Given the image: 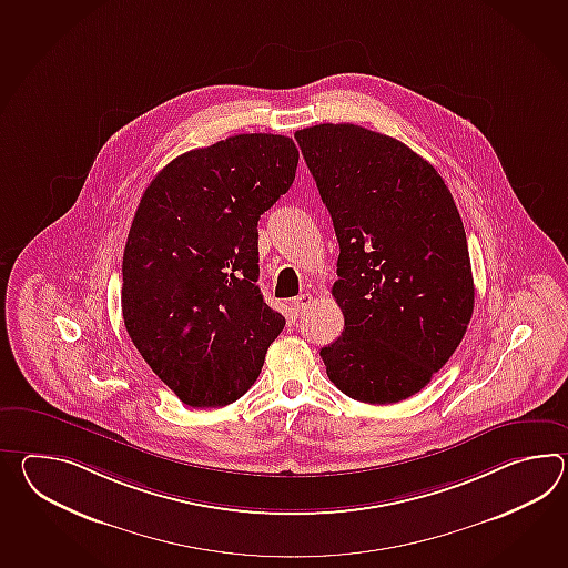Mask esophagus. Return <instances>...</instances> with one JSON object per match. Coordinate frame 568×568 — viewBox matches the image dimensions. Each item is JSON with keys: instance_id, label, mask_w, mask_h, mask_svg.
Returning a JSON list of instances; mask_svg holds the SVG:
<instances>
[{"instance_id": "obj_1", "label": "esophagus", "mask_w": 568, "mask_h": 568, "mask_svg": "<svg viewBox=\"0 0 568 568\" xmlns=\"http://www.w3.org/2000/svg\"><path fill=\"white\" fill-rule=\"evenodd\" d=\"M312 305V295H307V293H303L300 297H295L293 302H291V310H293V314L302 315L307 307Z\"/></svg>"}]
</instances>
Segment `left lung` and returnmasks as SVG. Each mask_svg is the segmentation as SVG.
Wrapping results in <instances>:
<instances>
[{
	"instance_id": "left-lung-1",
	"label": "left lung",
	"mask_w": 568,
	"mask_h": 568,
	"mask_svg": "<svg viewBox=\"0 0 568 568\" xmlns=\"http://www.w3.org/2000/svg\"><path fill=\"white\" fill-rule=\"evenodd\" d=\"M341 244L332 295L344 329L320 351L356 402L422 392L467 332L475 285L467 234L438 171L404 142L354 124L295 132Z\"/></svg>"
}]
</instances>
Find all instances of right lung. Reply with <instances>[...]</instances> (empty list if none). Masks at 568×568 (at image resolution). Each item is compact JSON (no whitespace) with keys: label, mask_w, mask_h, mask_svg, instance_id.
<instances>
[{"label":"right lung","mask_w":568,"mask_h":568,"mask_svg":"<svg viewBox=\"0 0 568 568\" xmlns=\"http://www.w3.org/2000/svg\"><path fill=\"white\" fill-rule=\"evenodd\" d=\"M297 161L287 136L239 134L176 156L140 200L122 315L154 375L190 407L240 399L285 326L256 285V226Z\"/></svg>","instance_id":"right-lung-1"}]
</instances>
